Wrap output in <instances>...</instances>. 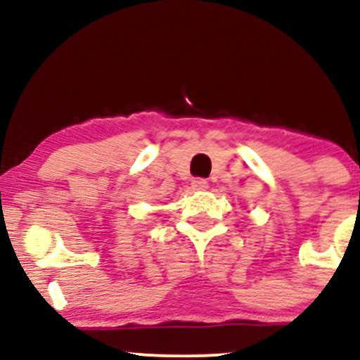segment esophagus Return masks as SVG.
I'll return each mask as SVG.
<instances>
[{
	"label": "esophagus",
	"mask_w": 360,
	"mask_h": 360,
	"mask_svg": "<svg viewBox=\"0 0 360 360\" xmlns=\"http://www.w3.org/2000/svg\"><path fill=\"white\" fill-rule=\"evenodd\" d=\"M191 184H193L194 189H198V191H201V189L208 188V181H206V179H194Z\"/></svg>",
	"instance_id": "esophagus-1"
}]
</instances>
